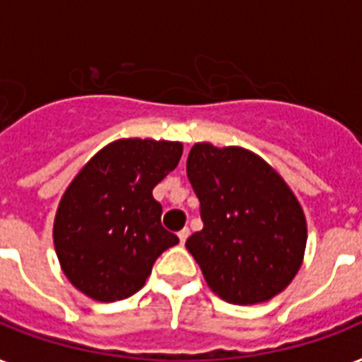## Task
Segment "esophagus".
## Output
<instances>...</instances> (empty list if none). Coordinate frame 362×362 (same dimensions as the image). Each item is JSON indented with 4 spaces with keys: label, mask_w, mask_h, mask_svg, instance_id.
<instances>
[{
    "label": "esophagus",
    "mask_w": 362,
    "mask_h": 362,
    "mask_svg": "<svg viewBox=\"0 0 362 362\" xmlns=\"http://www.w3.org/2000/svg\"><path fill=\"white\" fill-rule=\"evenodd\" d=\"M187 237H189V229H182V231L178 233V238H180V244H184V242L187 240Z\"/></svg>",
    "instance_id": "1"
}]
</instances>
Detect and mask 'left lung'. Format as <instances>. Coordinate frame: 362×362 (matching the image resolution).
<instances>
[{"mask_svg": "<svg viewBox=\"0 0 362 362\" xmlns=\"http://www.w3.org/2000/svg\"><path fill=\"white\" fill-rule=\"evenodd\" d=\"M186 170L203 220L186 247L210 289L242 306L284 291L308 238L304 210L286 180L257 153L210 142L193 144Z\"/></svg>", "mask_w": 362, "mask_h": 362, "instance_id": "8db88e82", "label": "left lung"}]
</instances>
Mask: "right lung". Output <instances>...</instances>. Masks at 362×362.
<instances>
[{
  "label": "right lung",
  "mask_w": 362,
  "mask_h": 362,
  "mask_svg": "<svg viewBox=\"0 0 362 362\" xmlns=\"http://www.w3.org/2000/svg\"><path fill=\"white\" fill-rule=\"evenodd\" d=\"M182 142L118 139L73 178L56 210L54 247L67 280L99 303L131 297L178 237L161 227L152 189L175 169Z\"/></svg>",
  "instance_id": "add662e5"
}]
</instances>
